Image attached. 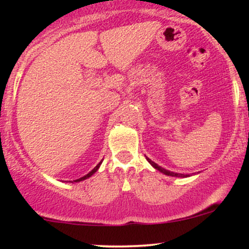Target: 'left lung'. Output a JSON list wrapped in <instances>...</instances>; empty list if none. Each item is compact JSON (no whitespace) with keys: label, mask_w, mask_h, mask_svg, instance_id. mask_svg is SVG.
<instances>
[{"label":"left lung","mask_w":249,"mask_h":249,"mask_svg":"<svg viewBox=\"0 0 249 249\" xmlns=\"http://www.w3.org/2000/svg\"><path fill=\"white\" fill-rule=\"evenodd\" d=\"M146 159H147V161L150 162V164L152 165V166H153L154 168H156V170H158L159 172H161L162 174H166V176H170V177H178V178H187V177H190V174H181V173H174V172H171V171L166 170V168H164V167L159 166L158 164H156V162L151 160V159H150V158H147V157H146Z\"/></svg>","instance_id":"8db88e82"}]
</instances>
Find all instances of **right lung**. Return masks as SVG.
I'll return each instance as SVG.
<instances>
[{"label": "right lung", "mask_w": 249, "mask_h": 249, "mask_svg": "<svg viewBox=\"0 0 249 249\" xmlns=\"http://www.w3.org/2000/svg\"><path fill=\"white\" fill-rule=\"evenodd\" d=\"M101 164H102V161L101 162H98V165H97V166L93 168L92 171H90V172H89L87 176H84V177H82V178H79V179H76V180H73V181H71V182H79V181H83V180H85V179H88V178H90L91 176H92V174H95L96 172H97V170H98L99 168V166H101Z\"/></svg>", "instance_id": "obj_1"}]
</instances>
